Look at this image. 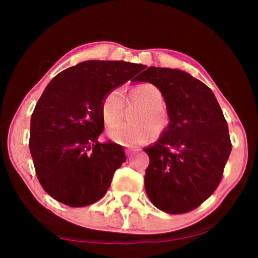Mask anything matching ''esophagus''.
<instances>
[{"label":"esophagus","mask_w":258,"mask_h":258,"mask_svg":"<svg viewBox=\"0 0 258 258\" xmlns=\"http://www.w3.org/2000/svg\"><path fill=\"white\" fill-rule=\"evenodd\" d=\"M137 150H139L138 149V148H125V154H126V156H131V155H132L133 154V152H135V151H137Z\"/></svg>","instance_id":"esophagus-1"}]
</instances>
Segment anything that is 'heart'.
I'll return each instance as SVG.
<instances>
[{
  "mask_svg": "<svg viewBox=\"0 0 258 258\" xmlns=\"http://www.w3.org/2000/svg\"><path fill=\"white\" fill-rule=\"evenodd\" d=\"M131 102L141 104L134 116L137 123H119L108 130L111 141L123 146H138L149 142L154 132L159 137L166 133L171 126V116L163 106V92L154 84L141 83L128 91ZM125 101L121 91L115 89L104 97L101 104V113L104 123L112 125L118 121L124 112Z\"/></svg>",
  "mask_w": 258,
  "mask_h": 258,
  "instance_id": "b5f03b06",
  "label": "heart"
}]
</instances>
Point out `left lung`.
I'll return each mask as SVG.
<instances>
[{
	"mask_svg": "<svg viewBox=\"0 0 258 258\" xmlns=\"http://www.w3.org/2000/svg\"><path fill=\"white\" fill-rule=\"evenodd\" d=\"M163 92L171 126L145 149L150 163L145 186L151 203L168 214L200 206L220 184L232 145L215 95L180 69L149 67L134 78Z\"/></svg>",
	"mask_w": 258,
	"mask_h": 258,
	"instance_id": "left-lung-1",
	"label": "left lung"
}]
</instances>
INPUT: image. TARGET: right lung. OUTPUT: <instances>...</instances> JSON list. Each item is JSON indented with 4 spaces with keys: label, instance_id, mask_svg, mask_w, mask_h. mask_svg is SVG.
Returning <instances> with one entry per match:
<instances>
[{
    "label": "right lung",
    "instance_id": "obj_1",
    "mask_svg": "<svg viewBox=\"0 0 258 258\" xmlns=\"http://www.w3.org/2000/svg\"><path fill=\"white\" fill-rule=\"evenodd\" d=\"M146 68L125 61L89 60L59 73L30 119L29 150L38 181L71 207L97 203L126 160L121 146L100 143L106 95Z\"/></svg>",
    "mask_w": 258,
    "mask_h": 258
}]
</instances>
